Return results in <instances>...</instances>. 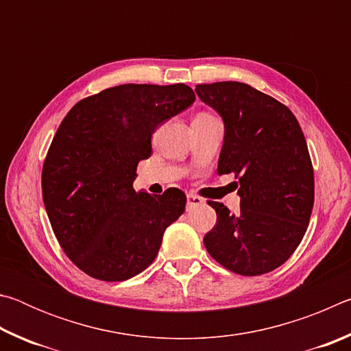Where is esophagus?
<instances>
[{"label": "esophagus", "instance_id": "esophagus-1", "mask_svg": "<svg viewBox=\"0 0 351 351\" xmlns=\"http://www.w3.org/2000/svg\"><path fill=\"white\" fill-rule=\"evenodd\" d=\"M199 204H203V199H201L199 197H197V195H192V193L187 195V209H190V207H195V206H199Z\"/></svg>", "mask_w": 351, "mask_h": 351}]
</instances>
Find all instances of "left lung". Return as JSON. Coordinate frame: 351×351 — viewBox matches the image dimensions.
I'll return each instance as SVG.
<instances>
[{"label": "left lung", "mask_w": 351, "mask_h": 351, "mask_svg": "<svg viewBox=\"0 0 351 351\" xmlns=\"http://www.w3.org/2000/svg\"><path fill=\"white\" fill-rule=\"evenodd\" d=\"M195 91L223 119L217 171L235 173L241 199L239 213L209 201L217 224L204 246L235 274H266L293 255L310 223L314 173L305 136L288 106L246 83H203Z\"/></svg>", "instance_id": "1"}]
</instances>
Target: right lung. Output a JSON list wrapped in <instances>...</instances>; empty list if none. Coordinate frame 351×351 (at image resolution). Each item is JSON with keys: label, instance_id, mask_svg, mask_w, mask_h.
I'll list each match as a JSON object with an SVG mask.
<instances>
[{"label": "right lung", "instance_id": "right-lung-1", "mask_svg": "<svg viewBox=\"0 0 351 351\" xmlns=\"http://www.w3.org/2000/svg\"><path fill=\"white\" fill-rule=\"evenodd\" d=\"M195 102L192 88L119 85L75 104L63 119L41 173L52 230L77 268L122 282L156 258L162 235L186 209V195L136 192L152 134Z\"/></svg>", "mask_w": 351, "mask_h": 351}]
</instances>
